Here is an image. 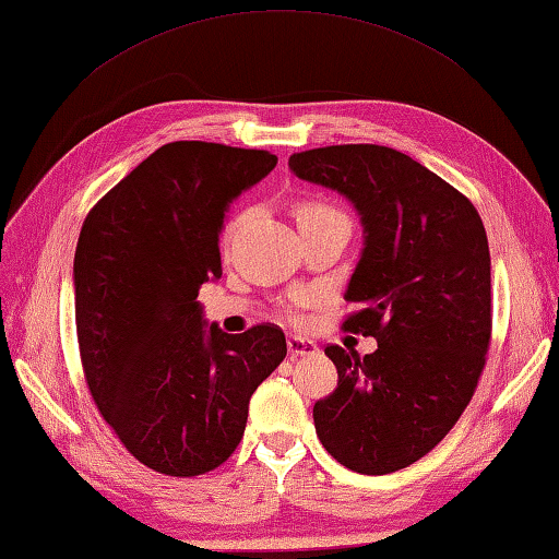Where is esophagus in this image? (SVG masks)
<instances>
[{
	"mask_svg": "<svg viewBox=\"0 0 559 559\" xmlns=\"http://www.w3.org/2000/svg\"><path fill=\"white\" fill-rule=\"evenodd\" d=\"M287 349H289L292 357H313V355H318V345L313 343V340H306V337H299V335L287 337Z\"/></svg>",
	"mask_w": 559,
	"mask_h": 559,
	"instance_id": "obj_1",
	"label": "esophagus"
}]
</instances>
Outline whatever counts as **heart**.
I'll return each instance as SVG.
<instances>
[{
  "label": "heart",
  "instance_id": "1",
  "mask_svg": "<svg viewBox=\"0 0 559 559\" xmlns=\"http://www.w3.org/2000/svg\"><path fill=\"white\" fill-rule=\"evenodd\" d=\"M321 216H343L337 210L328 207L323 202H304L299 210H296V222L299 219H321Z\"/></svg>",
  "mask_w": 559,
  "mask_h": 559
}]
</instances>
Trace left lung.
<instances>
[{"label": "left lung", "instance_id": "8db88e82", "mask_svg": "<svg viewBox=\"0 0 559 559\" xmlns=\"http://www.w3.org/2000/svg\"><path fill=\"white\" fill-rule=\"evenodd\" d=\"M292 174L357 210L364 246L345 299L347 330L373 355L330 345L337 389L313 405L316 435L345 468H407L468 407L492 330L489 248L480 214L415 158L379 144L289 156Z\"/></svg>", "mask_w": 559, "mask_h": 559}]
</instances>
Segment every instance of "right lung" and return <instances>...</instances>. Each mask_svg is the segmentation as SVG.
<instances>
[{"label": "right lung", "instance_id": "obj_1", "mask_svg": "<svg viewBox=\"0 0 559 559\" xmlns=\"http://www.w3.org/2000/svg\"><path fill=\"white\" fill-rule=\"evenodd\" d=\"M275 166L270 152L170 142L84 219L74 309L86 383L124 449L156 473L219 468L243 437L250 395L287 357L277 325L229 335L198 301L222 277L231 202Z\"/></svg>", "mask_w": 559, "mask_h": 559}]
</instances>
